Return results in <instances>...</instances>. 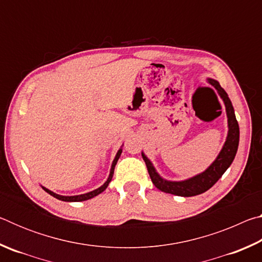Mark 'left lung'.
<instances>
[{"mask_svg": "<svg viewBox=\"0 0 262 262\" xmlns=\"http://www.w3.org/2000/svg\"><path fill=\"white\" fill-rule=\"evenodd\" d=\"M208 83H210L211 85L216 89L224 103L225 112H227L228 117L227 140H225L223 148H222L220 154L217 155L215 161L212 162L205 171L192 177V178L180 181L164 179L156 171V168H155L151 161H150V159L145 156V154L142 151V157H143L145 165H147L149 176L150 178H151L152 184L164 193L178 195V196L184 198L194 196V195L205 193L206 190L211 188L212 186L217 183V180L223 176L224 172L228 170L230 165H231L234 157H236L239 144V126L236 115H234L232 103L231 100H230L227 92L224 91V89L220 85V83L217 82L216 79L208 78Z\"/></svg>", "mask_w": 262, "mask_h": 262, "instance_id": "obj_1", "label": "left lung"}]
</instances>
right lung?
Here are the masks:
<instances>
[{
    "instance_id": "1",
    "label": "right lung",
    "mask_w": 262,
    "mask_h": 262,
    "mask_svg": "<svg viewBox=\"0 0 262 262\" xmlns=\"http://www.w3.org/2000/svg\"><path fill=\"white\" fill-rule=\"evenodd\" d=\"M121 152H122V147L118 150L117 155H115V157H114L113 162H112V166H111L110 176H108L107 180H106L105 183L100 186V187H98V188L95 189V190H91V192L85 193V194H79V195H72V196H66V195H60V194H56V193H54V192H52V190H50V189L46 188V187H43V186H41V187H42L43 190H46V192H47L48 194H51L52 196H54L55 199H57V200L66 201V202H79V201H85V200H89V199L95 198V196H97V195H99L100 193H103L104 190H105L106 188H107L108 184L111 183V180H112V178H113L114 167H115V165H117V162H118L119 157H120Z\"/></svg>"
}]
</instances>
